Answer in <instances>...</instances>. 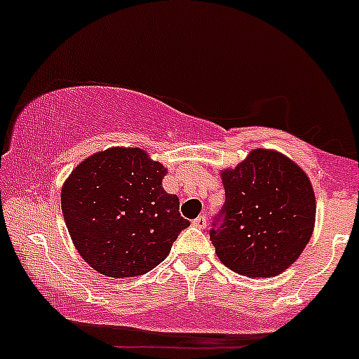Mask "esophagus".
Returning <instances> with one entry per match:
<instances>
[{
  "mask_svg": "<svg viewBox=\"0 0 359 359\" xmlns=\"http://www.w3.org/2000/svg\"><path fill=\"white\" fill-rule=\"evenodd\" d=\"M192 224L196 226V228H199V229H204V228H205V224H208V219H205V216H204V214H201L199 217H196V219L192 221Z\"/></svg>",
  "mask_w": 359,
  "mask_h": 359,
  "instance_id": "esophagus-1",
  "label": "esophagus"
}]
</instances>
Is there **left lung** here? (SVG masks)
<instances>
[{
  "instance_id": "8db88e82",
  "label": "left lung",
  "mask_w": 359,
  "mask_h": 359,
  "mask_svg": "<svg viewBox=\"0 0 359 359\" xmlns=\"http://www.w3.org/2000/svg\"><path fill=\"white\" fill-rule=\"evenodd\" d=\"M226 201L214 217L217 258L246 277H275L300 257L316 222L306 172L285 155L257 148L221 172Z\"/></svg>"
}]
</instances>
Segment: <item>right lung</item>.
Returning a JSON list of instances; mask_svg holds the SVG:
<instances>
[{"label":"right lung","mask_w":359,"mask_h":359,"mask_svg":"<svg viewBox=\"0 0 359 359\" xmlns=\"http://www.w3.org/2000/svg\"><path fill=\"white\" fill-rule=\"evenodd\" d=\"M167 168L142 148L114 147L72 170L60 203L74 246L94 270L128 278L154 270L191 222L167 194Z\"/></svg>","instance_id":"add662e5"}]
</instances>
